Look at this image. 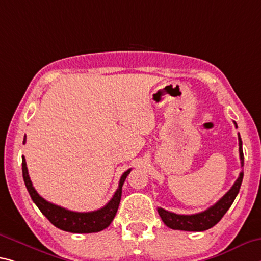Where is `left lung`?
I'll return each instance as SVG.
<instances>
[{"instance_id":"obj_1","label":"left lung","mask_w":261,"mask_h":261,"mask_svg":"<svg viewBox=\"0 0 261 261\" xmlns=\"http://www.w3.org/2000/svg\"><path fill=\"white\" fill-rule=\"evenodd\" d=\"M237 127V123L234 122ZM238 142H239V156H241L242 167L244 166V154L242 148V138L238 132ZM244 173L241 172L238 179L236 180L231 189L223 196L220 201L216 202L213 206H210L204 212L194 214V215H177L174 213L167 212L163 208H158V213L161 220L168 227L173 230H184V231H204L208 230L214 225H216L222 220L225 213L229 210L231 204L233 203L236 196L241 189Z\"/></svg>"}]
</instances>
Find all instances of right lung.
<instances>
[{"instance_id":"1","label":"right lung","mask_w":261,"mask_h":261,"mask_svg":"<svg viewBox=\"0 0 261 261\" xmlns=\"http://www.w3.org/2000/svg\"><path fill=\"white\" fill-rule=\"evenodd\" d=\"M27 137H24L23 144H25ZM22 172L24 184L27 186V189L32 201L35 202L38 209L47 220L52 223L53 225L57 226L58 229L67 231V232L73 233H92L102 231L106 227L110 225L113 222L116 213H117L119 202H121L122 196V187L126 176L129 175L131 169H127L126 172L123 173V175L119 179L118 188L116 190L114 196L103 208L95 210V212L89 213H77L71 212V210L65 209L63 206L53 204L51 202H47L45 198L41 197L37 190L35 189L32 182L29 176L25 158L22 156Z\"/></svg>"}]
</instances>
